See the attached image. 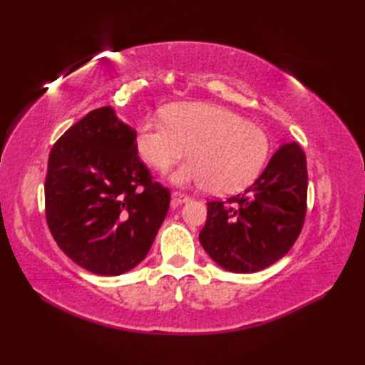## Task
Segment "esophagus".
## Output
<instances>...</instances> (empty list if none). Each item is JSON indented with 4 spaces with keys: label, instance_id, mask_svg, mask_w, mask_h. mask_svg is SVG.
I'll use <instances>...</instances> for the list:
<instances>
[{
    "label": "esophagus",
    "instance_id": "1",
    "mask_svg": "<svg viewBox=\"0 0 365 365\" xmlns=\"http://www.w3.org/2000/svg\"><path fill=\"white\" fill-rule=\"evenodd\" d=\"M173 200L175 204H185V202H188V200H191V197L188 195H185V192L174 191L173 192Z\"/></svg>",
    "mask_w": 365,
    "mask_h": 365
}]
</instances>
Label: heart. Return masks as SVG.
<instances>
[{"label":"heart","instance_id":"1","mask_svg":"<svg viewBox=\"0 0 365 365\" xmlns=\"http://www.w3.org/2000/svg\"><path fill=\"white\" fill-rule=\"evenodd\" d=\"M136 149L155 170H168L190 149L187 165L173 174L178 185H208L215 195L246 188L268 158L269 141L254 122L220 105L187 102L165 111V122L145 119L136 130Z\"/></svg>","mask_w":365,"mask_h":365}]
</instances>
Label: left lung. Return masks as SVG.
Segmentation results:
<instances>
[{"label":"left lung","instance_id":"1","mask_svg":"<svg viewBox=\"0 0 365 365\" xmlns=\"http://www.w3.org/2000/svg\"><path fill=\"white\" fill-rule=\"evenodd\" d=\"M306 202V155L297 143L282 144L245 192L207 202L199 242L221 268L255 273L290 251L304 224Z\"/></svg>","mask_w":365,"mask_h":365}]
</instances>
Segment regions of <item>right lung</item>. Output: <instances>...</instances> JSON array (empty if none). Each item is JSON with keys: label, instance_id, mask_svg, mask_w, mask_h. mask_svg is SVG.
Segmentation results:
<instances>
[{"label": "right lung", "instance_id": "add662e5", "mask_svg": "<svg viewBox=\"0 0 365 365\" xmlns=\"http://www.w3.org/2000/svg\"><path fill=\"white\" fill-rule=\"evenodd\" d=\"M170 192L138 157L136 131L111 106L88 113L54 143L45 216L67 257L100 276L141 263L165 221Z\"/></svg>", "mask_w": 365, "mask_h": 365}]
</instances>
